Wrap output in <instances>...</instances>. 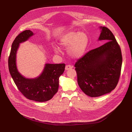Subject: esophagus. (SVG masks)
I'll list each match as a JSON object with an SVG mask.
<instances>
[{
  "instance_id": "obj_1",
  "label": "esophagus",
  "mask_w": 132,
  "mask_h": 132,
  "mask_svg": "<svg viewBox=\"0 0 132 132\" xmlns=\"http://www.w3.org/2000/svg\"><path fill=\"white\" fill-rule=\"evenodd\" d=\"M73 68V66H71L70 65H66V67H65V70H70V69L72 68Z\"/></svg>"
}]
</instances>
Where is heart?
<instances>
[{
    "label": "heart",
    "mask_w": 132,
    "mask_h": 132,
    "mask_svg": "<svg viewBox=\"0 0 132 132\" xmlns=\"http://www.w3.org/2000/svg\"><path fill=\"white\" fill-rule=\"evenodd\" d=\"M88 38L84 32L70 31L59 37L58 45L63 49H67L68 55L73 59H79L84 55L88 46ZM54 52L59 53L57 47L53 48Z\"/></svg>",
    "instance_id": "1"
}]
</instances>
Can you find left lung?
<instances>
[{
	"mask_svg": "<svg viewBox=\"0 0 132 132\" xmlns=\"http://www.w3.org/2000/svg\"><path fill=\"white\" fill-rule=\"evenodd\" d=\"M101 30L98 40L107 42L89 51L75 64L78 85L85 94L96 97L111 93L120 75L122 55L119 45L108 28Z\"/></svg>",
	"mask_w": 132,
	"mask_h": 132,
	"instance_id": "left-lung-1",
	"label": "left lung"
}]
</instances>
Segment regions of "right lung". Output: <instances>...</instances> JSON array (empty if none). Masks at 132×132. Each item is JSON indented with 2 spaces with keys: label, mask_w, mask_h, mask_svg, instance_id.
<instances>
[{
  "label": "right lung",
  "mask_w": 132,
  "mask_h": 132,
  "mask_svg": "<svg viewBox=\"0 0 132 132\" xmlns=\"http://www.w3.org/2000/svg\"><path fill=\"white\" fill-rule=\"evenodd\" d=\"M34 35L30 30L20 33L12 45L9 58L11 77L20 92L30 100L43 102L51 100L58 92L59 78L65 71V64H45L42 72L35 78H27L21 74L16 66V53L20 44Z\"/></svg>",
  "instance_id": "right-lung-1"
}]
</instances>
